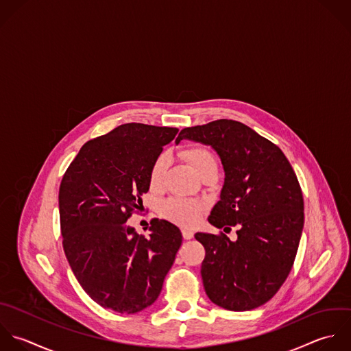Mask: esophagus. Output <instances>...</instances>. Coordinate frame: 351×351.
Returning a JSON list of instances; mask_svg holds the SVG:
<instances>
[{
    "label": "esophagus",
    "mask_w": 351,
    "mask_h": 351,
    "mask_svg": "<svg viewBox=\"0 0 351 351\" xmlns=\"http://www.w3.org/2000/svg\"><path fill=\"white\" fill-rule=\"evenodd\" d=\"M182 235H183L184 239H193L194 238V232L191 230H189V228H183L182 230Z\"/></svg>",
    "instance_id": "obj_1"
}]
</instances>
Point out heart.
Instances as JSON below:
<instances>
[{
    "label": "heart",
    "instance_id": "1",
    "mask_svg": "<svg viewBox=\"0 0 351 351\" xmlns=\"http://www.w3.org/2000/svg\"><path fill=\"white\" fill-rule=\"evenodd\" d=\"M180 154L198 172V175L212 164H217L213 152L202 145H193L184 147ZM169 165L168 153H161L153 161L149 171V187L153 191H160L164 186V178ZM202 213V206L195 201L169 198L160 205V215L180 226H194Z\"/></svg>",
    "mask_w": 351,
    "mask_h": 351
}]
</instances>
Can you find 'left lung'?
<instances>
[{
    "label": "left lung",
    "instance_id": "obj_1",
    "mask_svg": "<svg viewBox=\"0 0 351 351\" xmlns=\"http://www.w3.org/2000/svg\"><path fill=\"white\" fill-rule=\"evenodd\" d=\"M190 139L212 146L226 178L210 212L216 228L238 226L235 242L198 232L205 247L201 276L209 300L232 312L268 302L286 282L304 228V197L285 153L254 130L220 119L183 128L176 143Z\"/></svg>",
    "mask_w": 351,
    "mask_h": 351
}]
</instances>
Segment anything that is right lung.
Instances as JSON below:
<instances>
[{
    "label": "right lung",
    "mask_w": 351,
    "mask_h": 351,
    "mask_svg": "<svg viewBox=\"0 0 351 351\" xmlns=\"http://www.w3.org/2000/svg\"><path fill=\"white\" fill-rule=\"evenodd\" d=\"M178 128L127 123L86 142L60 191L62 247L82 289L119 313H138L160 295L182 245L180 230L153 219L149 237L127 220L149 191V171Z\"/></svg>",
    "instance_id": "add662e5"
}]
</instances>
